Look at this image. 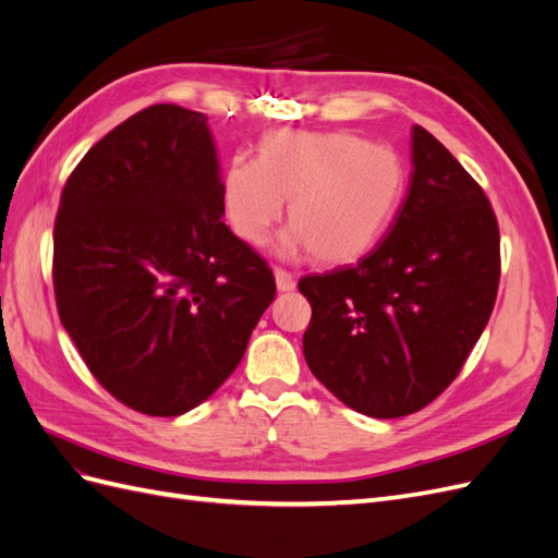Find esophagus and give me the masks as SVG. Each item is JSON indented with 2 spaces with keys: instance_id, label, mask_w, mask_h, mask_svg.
I'll use <instances>...</instances> for the list:
<instances>
[{
  "instance_id": "obj_1",
  "label": "esophagus",
  "mask_w": 558,
  "mask_h": 558,
  "mask_svg": "<svg viewBox=\"0 0 558 558\" xmlns=\"http://www.w3.org/2000/svg\"><path fill=\"white\" fill-rule=\"evenodd\" d=\"M275 281H277V289L281 293L295 289V277L291 272H286V269H281V267H275Z\"/></svg>"
}]
</instances>
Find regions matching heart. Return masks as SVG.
Instances as JSON below:
<instances>
[{
  "instance_id": "b5f03b06",
  "label": "heart",
  "mask_w": 558,
  "mask_h": 558,
  "mask_svg": "<svg viewBox=\"0 0 558 558\" xmlns=\"http://www.w3.org/2000/svg\"><path fill=\"white\" fill-rule=\"evenodd\" d=\"M404 193L393 148L353 132H277L258 158L238 154L223 174V209L240 240L263 244L291 199L279 251L312 248L320 263H349L391 226Z\"/></svg>"
}]
</instances>
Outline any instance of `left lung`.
Masks as SVG:
<instances>
[{"mask_svg":"<svg viewBox=\"0 0 558 558\" xmlns=\"http://www.w3.org/2000/svg\"><path fill=\"white\" fill-rule=\"evenodd\" d=\"M500 234L480 183L421 125L408 197L356 265L298 281L312 375L375 418L418 412L461 373L496 305Z\"/></svg>","mask_w":558,"mask_h":558,"instance_id":"1","label":"left lung"}]
</instances>
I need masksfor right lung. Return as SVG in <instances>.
Masks as SVG:
<instances>
[{
  "label": "right lung",
  "mask_w": 558,
  "mask_h": 558,
  "mask_svg": "<svg viewBox=\"0 0 558 558\" xmlns=\"http://www.w3.org/2000/svg\"><path fill=\"white\" fill-rule=\"evenodd\" d=\"M207 116L154 105L66 179L53 230L64 330L128 408L179 416L240 365L275 300L272 269L223 223Z\"/></svg>",
  "instance_id": "add662e5"
}]
</instances>
